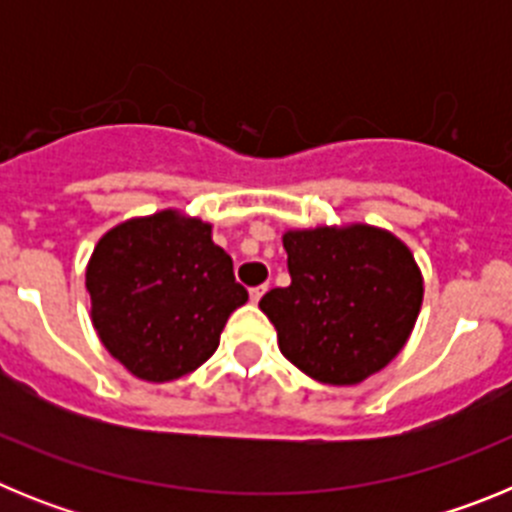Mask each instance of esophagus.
<instances>
[{
	"label": "esophagus",
	"mask_w": 512,
	"mask_h": 512,
	"mask_svg": "<svg viewBox=\"0 0 512 512\" xmlns=\"http://www.w3.org/2000/svg\"><path fill=\"white\" fill-rule=\"evenodd\" d=\"M266 289H269V287H266V284H261V287H251V289H248V295H251V302H259L261 297H264Z\"/></svg>",
	"instance_id": "obj_1"
}]
</instances>
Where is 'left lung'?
Masks as SVG:
<instances>
[{
    "instance_id": "left-lung-1",
    "label": "left lung",
    "mask_w": 512,
    "mask_h": 512,
    "mask_svg": "<svg viewBox=\"0 0 512 512\" xmlns=\"http://www.w3.org/2000/svg\"><path fill=\"white\" fill-rule=\"evenodd\" d=\"M292 284L261 297L279 348L307 377L359 384L402 351L423 277L400 238L372 225L287 230Z\"/></svg>"
}]
</instances>
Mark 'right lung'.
Instances as JSON below:
<instances>
[{"mask_svg":"<svg viewBox=\"0 0 512 512\" xmlns=\"http://www.w3.org/2000/svg\"><path fill=\"white\" fill-rule=\"evenodd\" d=\"M92 323L130 374L171 382L215 354L230 312L246 305L212 225L164 210L104 233L87 266Z\"/></svg>","mask_w":512,"mask_h":512,"instance_id":"add662e5","label":"right lung"}]
</instances>
